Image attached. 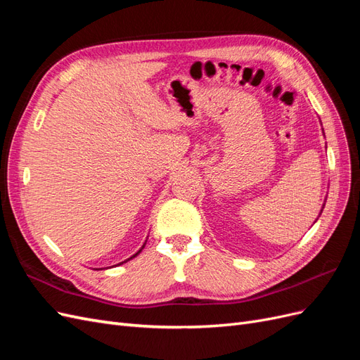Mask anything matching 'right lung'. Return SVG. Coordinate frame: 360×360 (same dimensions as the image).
<instances>
[{
    "instance_id": "add662e5",
    "label": "right lung",
    "mask_w": 360,
    "mask_h": 360,
    "mask_svg": "<svg viewBox=\"0 0 360 360\" xmlns=\"http://www.w3.org/2000/svg\"><path fill=\"white\" fill-rule=\"evenodd\" d=\"M144 246H146V243H144V245H143V248H141V249H139V250H138V252H136V254H135V255H132V257H130V258H127V259H126V261H129V259H132V258H135V257H136V255H138V254H139V252H141V250H143V249H144ZM126 261H122V263H120V264H123V263H126ZM120 264H117V266H120Z\"/></svg>"
}]
</instances>
